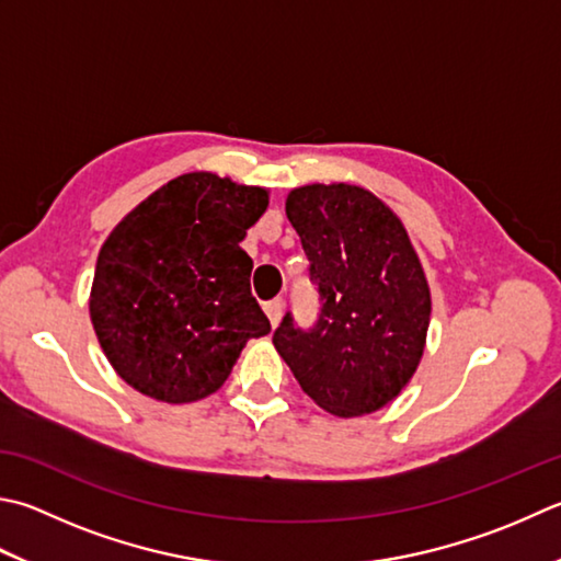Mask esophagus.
Masks as SVG:
<instances>
[{"instance_id":"34e87169","label":"esophagus","mask_w":561,"mask_h":561,"mask_svg":"<svg viewBox=\"0 0 561 561\" xmlns=\"http://www.w3.org/2000/svg\"><path fill=\"white\" fill-rule=\"evenodd\" d=\"M263 310H266V314H268L271 327H278L280 312H283V300H271V302L263 305Z\"/></svg>"}]
</instances>
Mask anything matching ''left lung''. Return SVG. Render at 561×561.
<instances>
[{"mask_svg":"<svg viewBox=\"0 0 561 561\" xmlns=\"http://www.w3.org/2000/svg\"><path fill=\"white\" fill-rule=\"evenodd\" d=\"M285 215L322 305L310 330L285 312L273 344L317 405L368 415L408 386L425 352V271L403 221L358 185L295 187Z\"/></svg>","mask_w":561,"mask_h":561,"instance_id":"1","label":"left lung"}]
</instances>
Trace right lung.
Masks as SVG:
<instances>
[{"label": "right lung", "instance_id": "1", "mask_svg": "<svg viewBox=\"0 0 561 561\" xmlns=\"http://www.w3.org/2000/svg\"><path fill=\"white\" fill-rule=\"evenodd\" d=\"M268 190L185 173L134 207L104 241L90 317L114 371L163 403L225 383L249 340L271 332L239 244Z\"/></svg>", "mask_w": 561, "mask_h": 561}]
</instances>
